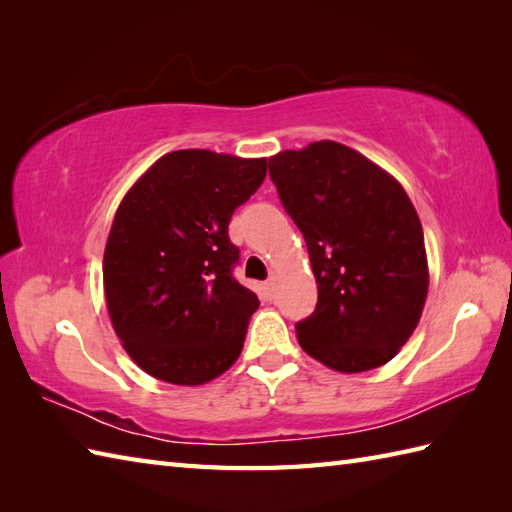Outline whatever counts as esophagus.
Instances as JSON below:
<instances>
[{
    "label": "esophagus",
    "instance_id": "obj_1",
    "mask_svg": "<svg viewBox=\"0 0 512 512\" xmlns=\"http://www.w3.org/2000/svg\"><path fill=\"white\" fill-rule=\"evenodd\" d=\"M264 295L266 299H273L275 297V279H268L264 284Z\"/></svg>",
    "mask_w": 512,
    "mask_h": 512
}]
</instances>
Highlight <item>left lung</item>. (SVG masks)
Listing matches in <instances>:
<instances>
[{"mask_svg": "<svg viewBox=\"0 0 512 512\" xmlns=\"http://www.w3.org/2000/svg\"><path fill=\"white\" fill-rule=\"evenodd\" d=\"M279 200L303 233L317 308L299 345L336 372L391 361L416 330L429 290L420 217L396 178L334 140L268 160Z\"/></svg>", "mask_w": 512, "mask_h": 512, "instance_id": "1", "label": "left lung"}]
</instances>
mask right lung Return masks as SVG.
Wrapping results in <instances>:
<instances>
[{
  "label": "right lung",
  "instance_id": "add662e5",
  "mask_svg": "<svg viewBox=\"0 0 512 512\" xmlns=\"http://www.w3.org/2000/svg\"><path fill=\"white\" fill-rule=\"evenodd\" d=\"M266 178V158L165 154L127 191L103 257L105 301L134 363L173 385L224 374L259 308L233 277L228 222Z\"/></svg>",
  "mask_w": 512,
  "mask_h": 512
}]
</instances>
